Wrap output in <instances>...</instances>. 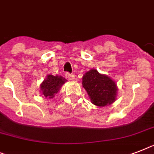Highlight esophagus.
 Returning <instances> with one entry per match:
<instances>
[{"instance_id": "1", "label": "esophagus", "mask_w": 154, "mask_h": 154, "mask_svg": "<svg viewBox=\"0 0 154 154\" xmlns=\"http://www.w3.org/2000/svg\"><path fill=\"white\" fill-rule=\"evenodd\" d=\"M66 77L69 81H73L74 80V76L73 74H70L69 73H66Z\"/></svg>"}]
</instances>
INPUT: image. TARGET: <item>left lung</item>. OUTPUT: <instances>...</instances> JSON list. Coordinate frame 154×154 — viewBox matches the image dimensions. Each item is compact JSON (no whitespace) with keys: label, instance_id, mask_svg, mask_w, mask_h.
<instances>
[{"label":"left lung","instance_id":"left-lung-1","mask_svg":"<svg viewBox=\"0 0 154 154\" xmlns=\"http://www.w3.org/2000/svg\"><path fill=\"white\" fill-rule=\"evenodd\" d=\"M82 86L88 92L91 102L98 107L109 105L116 100L118 91L116 82L97 69H92L84 75Z\"/></svg>","mask_w":154,"mask_h":154}]
</instances>
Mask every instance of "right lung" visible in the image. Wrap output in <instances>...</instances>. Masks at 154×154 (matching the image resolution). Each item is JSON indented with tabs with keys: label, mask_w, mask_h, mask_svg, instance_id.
<instances>
[{
	"label": "right lung",
	"mask_w": 154,
	"mask_h": 154,
	"mask_svg": "<svg viewBox=\"0 0 154 154\" xmlns=\"http://www.w3.org/2000/svg\"><path fill=\"white\" fill-rule=\"evenodd\" d=\"M65 82H66V80L62 76L47 75L46 79L40 85L42 93L46 98L52 99L56 93H57Z\"/></svg>",
	"instance_id": "add662e5"
}]
</instances>
